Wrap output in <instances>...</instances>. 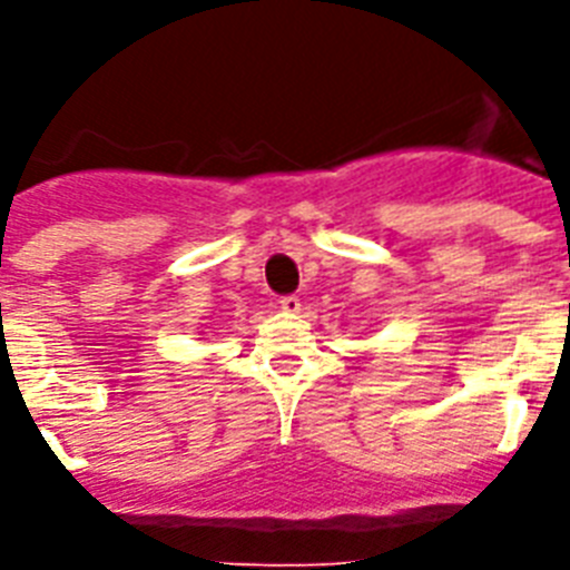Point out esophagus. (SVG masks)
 <instances>
[{
	"label": "esophagus",
	"mask_w": 570,
	"mask_h": 570,
	"mask_svg": "<svg viewBox=\"0 0 570 570\" xmlns=\"http://www.w3.org/2000/svg\"><path fill=\"white\" fill-rule=\"evenodd\" d=\"M279 308L285 311V314H299L302 302L296 299V296H282V299H279Z\"/></svg>",
	"instance_id": "esophagus-1"
}]
</instances>
